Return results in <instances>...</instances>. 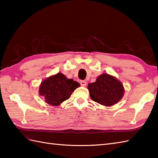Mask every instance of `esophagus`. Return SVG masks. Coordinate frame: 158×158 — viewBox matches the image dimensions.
Here are the masks:
<instances>
[{"label": "esophagus", "mask_w": 158, "mask_h": 158, "mask_svg": "<svg viewBox=\"0 0 158 158\" xmlns=\"http://www.w3.org/2000/svg\"><path fill=\"white\" fill-rule=\"evenodd\" d=\"M80 84H81V86H86V85H87V82L85 81H80Z\"/></svg>", "instance_id": "1"}]
</instances>
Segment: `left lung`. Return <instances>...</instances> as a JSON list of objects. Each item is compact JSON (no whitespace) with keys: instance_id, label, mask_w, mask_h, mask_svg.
I'll list each match as a JSON object with an SVG mask.
<instances>
[{"instance_id":"left-lung-1","label":"left lung","mask_w":158,"mask_h":158,"mask_svg":"<svg viewBox=\"0 0 158 158\" xmlns=\"http://www.w3.org/2000/svg\"><path fill=\"white\" fill-rule=\"evenodd\" d=\"M88 89L91 99L105 106L119 102L125 92L122 83L107 73L101 74L95 82L89 83Z\"/></svg>"}]
</instances>
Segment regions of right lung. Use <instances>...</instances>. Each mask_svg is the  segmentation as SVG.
I'll return each instance as SVG.
<instances>
[{
    "label": "right lung",
    "mask_w": 158,
    "mask_h": 158,
    "mask_svg": "<svg viewBox=\"0 0 158 158\" xmlns=\"http://www.w3.org/2000/svg\"><path fill=\"white\" fill-rule=\"evenodd\" d=\"M80 84L73 79H68L61 73L43 80L39 85V94L45 102L52 106H59L68 100Z\"/></svg>",
    "instance_id": "1"
}]
</instances>
